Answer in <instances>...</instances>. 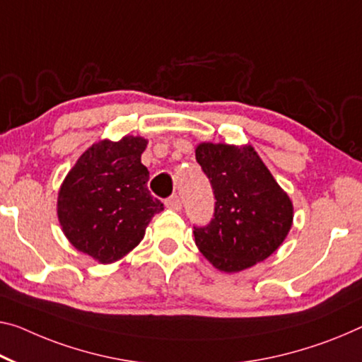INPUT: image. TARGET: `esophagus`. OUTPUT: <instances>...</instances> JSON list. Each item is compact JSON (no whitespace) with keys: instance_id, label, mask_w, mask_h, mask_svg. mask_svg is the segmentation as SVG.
I'll return each instance as SVG.
<instances>
[{"instance_id":"34e87169","label":"esophagus","mask_w":362,"mask_h":362,"mask_svg":"<svg viewBox=\"0 0 362 362\" xmlns=\"http://www.w3.org/2000/svg\"><path fill=\"white\" fill-rule=\"evenodd\" d=\"M165 207L170 210H175V212H180L181 210V199L177 196H171L168 199H165Z\"/></svg>"}]
</instances>
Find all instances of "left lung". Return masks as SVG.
<instances>
[{
	"label": "left lung",
	"mask_w": 362,
	"mask_h": 362,
	"mask_svg": "<svg viewBox=\"0 0 362 362\" xmlns=\"http://www.w3.org/2000/svg\"><path fill=\"white\" fill-rule=\"evenodd\" d=\"M196 160L214 189V218L194 225L196 244L216 269L239 272L283 243L293 205L252 147L200 144Z\"/></svg>",
	"instance_id": "8db88e82"
}]
</instances>
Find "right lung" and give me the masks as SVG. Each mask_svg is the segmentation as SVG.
I'll return each instance as SVG.
<instances>
[{
  "label": "right lung",
  "mask_w": 362,
  "mask_h": 362,
  "mask_svg": "<svg viewBox=\"0 0 362 362\" xmlns=\"http://www.w3.org/2000/svg\"><path fill=\"white\" fill-rule=\"evenodd\" d=\"M142 137L92 146L66 176L58 196V218L66 238L81 252L110 264L134 249L163 204L147 187L141 163Z\"/></svg>",
  "instance_id": "right-lung-1"
}]
</instances>
